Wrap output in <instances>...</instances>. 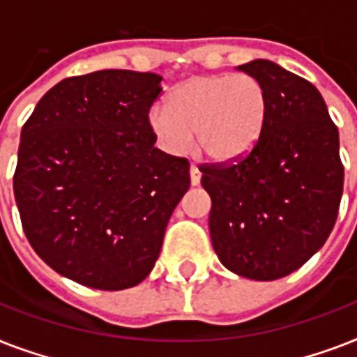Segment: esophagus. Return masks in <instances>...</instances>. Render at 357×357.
<instances>
[{"instance_id":"1","label":"esophagus","mask_w":357,"mask_h":357,"mask_svg":"<svg viewBox=\"0 0 357 357\" xmlns=\"http://www.w3.org/2000/svg\"><path fill=\"white\" fill-rule=\"evenodd\" d=\"M200 179H202V172L198 170L195 162L190 165V183L192 185H200Z\"/></svg>"}]
</instances>
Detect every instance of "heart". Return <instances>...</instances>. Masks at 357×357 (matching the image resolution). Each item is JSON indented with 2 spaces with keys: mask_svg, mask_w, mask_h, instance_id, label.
<instances>
[{
  "mask_svg": "<svg viewBox=\"0 0 357 357\" xmlns=\"http://www.w3.org/2000/svg\"><path fill=\"white\" fill-rule=\"evenodd\" d=\"M266 114L268 96L254 75H198L170 92L168 107L151 109L150 126L172 153L189 150L195 131L204 155L229 162L254 148L265 128Z\"/></svg>",
  "mask_w": 357,
  "mask_h": 357,
  "instance_id": "b5f03b06",
  "label": "heart"
}]
</instances>
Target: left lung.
<instances>
[{
    "label": "left lung",
    "instance_id": "obj_1",
    "mask_svg": "<svg viewBox=\"0 0 357 357\" xmlns=\"http://www.w3.org/2000/svg\"><path fill=\"white\" fill-rule=\"evenodd\" d=\"M238 70L265 86V128L237 161L200 165L202 187L220 263L271 282L304 265L335 226L344 181L339 131L307 79L263 59Z\"/></svg>",
    "mask_w": 357,
    "mask_h": 357
}]
</instances>
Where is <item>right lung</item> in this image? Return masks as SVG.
<instances>
[{"label":"right lung","mask_w":357,"mask_h":357,"mask_svg":"<svg viewBox=\"0 0 357 357\" xmlns=\"http://www.w3.org/2000/svg\"><path fill=\"white\" fill-rule=\"evenodd\" d=\"M161 75L100 70L66 77L22 128L14 198L22 228L53 271L102 291L151 272L189 161L153 148Z\"/></svg>","instance_id":"obj_1"}]
</instances>
